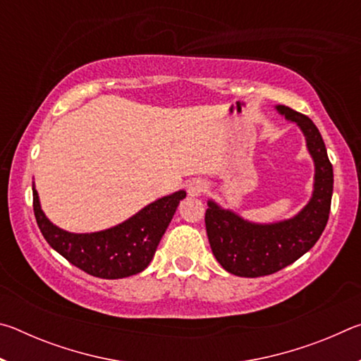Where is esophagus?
<instances>
[{
    "label": "esophagus",
    "instance_id": "obj_1",
    "mask_svg": "<svg viewBox=\"0 0 361 361\" xmlns=\"http://www.w3.org/2000/svg\"><path fill=\"white\" fill-rule=\"evenodd\" d=\"M207 191V183L200 178H194L188 183V194L192 195V197H197V195L204 194Z\"/></svg>",
    "mask_w": 361,
    "mask_h": 361
}]
</instances>
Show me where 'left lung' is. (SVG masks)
Wrapping results in <instances>:
<instances>
[{
	"label": "left lung",
	"mask_w": 361,
	"mask_h": 361,
	"mask_svg": "<svg viewBox=\"0 0 361 361\" xmlns=\"http://www.w3.org/2000/svg\"><path fill=\"white\" fill-rule=\"evenodd\" d=\"M277 109L304 132L315 162L314 194L299 215L274 224L243 221L210 200L205 228L212 252L226 271L239 277L271 276L301 258L320 239L331 210L333 166L319 129L295 109L282 105Z\"/></svg>",
	"instance_id": "left-lung-1"
}]
</instances>
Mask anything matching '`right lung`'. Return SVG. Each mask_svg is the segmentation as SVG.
Segmentation results:
<instances>
[{"instance_id": "add662e5", "label": "right lung", "mask_w": 361, "mask_h": 361, "mask_svg": "<svg viewBox=\"0 0 361 361\" xmlns=\"http://www.w3.org/2000/svg\"><path fill=\"white\" fill-rule=\"evenodd\" d=\"M185 197V191L166 195L122 224L92 234H73L54 226L41 210L35 188L33 210L49 245L73 266L94 277L122 279L148 267L176 207Z\"/></svg>"}]
</instances>
